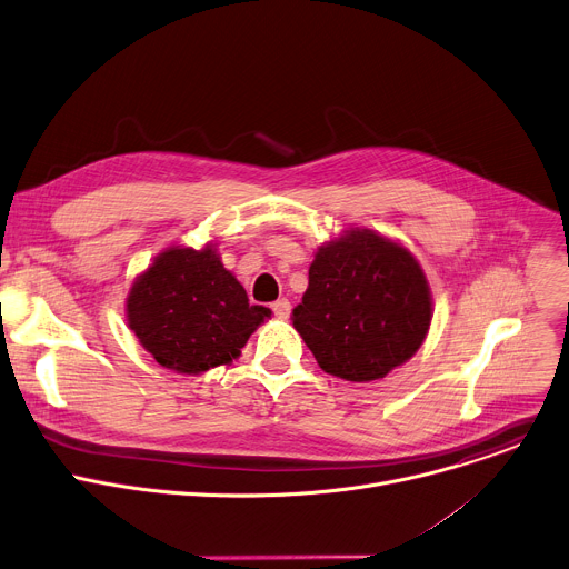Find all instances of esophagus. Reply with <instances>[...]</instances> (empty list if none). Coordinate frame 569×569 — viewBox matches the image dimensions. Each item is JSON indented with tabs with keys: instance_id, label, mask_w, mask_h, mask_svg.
Here are the masks:
<instances>
[{
	"instance_id": "obj_1",
	"label": "esophagus",
	"mask_w": 569,
	"mask_h": 569,
	"mask_svg": "<svg viewBox=\"0 0 569 569\" xmlns=\"http://www.w3.org/2000/svg\"><path fill=\"white\" fill-rule=\"evenodd\" d=\"M271 309H273V313H276L278 319H287L289 311H291V302H289L287 298H280V300H276V302L271 305Z\"/></svg>"
}]
</instances>
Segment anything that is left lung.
I'll return each mask as SVG.
<instances>
[{
  "label": "left lung",
  "mask_w": 569,
  "mask_h": 569,
  "mask_svg": "<svg viewBox=\"0 0 569 569\" xmlns=\"http://www.w3.org/2000/svg\"><path fill=\"white\" fill-rule=\"evenodd\" d=\"M291 321L326 372L372 382L425 341L429 284L407 248L372 230H348L319 248Z\"/></svg>",
  "instance_id": "left-lung-1"
}]
</instances>
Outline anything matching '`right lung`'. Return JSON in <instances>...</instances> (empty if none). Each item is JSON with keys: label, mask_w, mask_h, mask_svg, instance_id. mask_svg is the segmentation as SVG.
Segmentation results:
<instances>
[{"label": "right lung", "mask_w": 569, "mask_h": 569, "mask_svg": "<svg viewBox=\"0 0 569 569\" xmlns=\"http://www.w3.org/2000/svg\"><path fill=\"white\" fill-rule=\"evenodd\" d=\"M126 313L160 366L199 375L237 359L271 309L248 305L246 289L223 269L212 246H176L136 280Z\"/></svg>", "instance_id": "right-lung-1"}]
</instances>
